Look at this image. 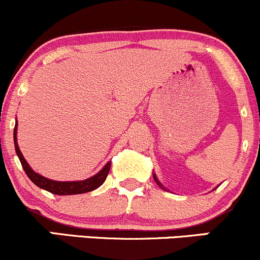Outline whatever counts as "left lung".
Instances as JSON below:
<instances>
[{"mask_svg":"<svg viewBox=\"0 0 260 260\" xmlns=\"http://www.w3.org/2000/svg\"><path fill=\"white\" fill-rule=\"evenodd\" d=\"M152 174H153V179H154V182H156V183H157V185H158V186H159V188H162V189H163V190H166V188H165V186H163V185L161 184V182H159V180H158V179H157L156 174H154V173H152ZM216 188H217V186H216ZM166 191H167V190H166Z\"/></svg>","mask_w":260,"mask_h":260,"instance_id":"left-lung-1","label":"left lung"}]
</instances>
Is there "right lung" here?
<instances>
[{
    "mask_svg": "<svg viewBox=\"0 0 260 260\" xmlns=\"http://www.w3.org/2000/svg\"><path fill=\"white\" fill-rule=\"evenodd\" d=\"M17 129H18V122L16 121L13 130V140H14V148H16V153L18 156L20 163H22V167L24 169V172L27 173V176L31 182L34 183L37 186L44 189L46 191H50L52 194L56 195H75V194H83L88 193V191L94 190L104 183V180L107 179L108 173H109L110 166L112 162H108L97 174L91 178H87L84 180H76V182H59V180H52L49 178H45L42 174L37 173L31 169L30 166L28 165V162L25 161L24 156L19 150L18 141H17Z\"/></svg>",
    "mask_w": 260,
    "mask_h": 260,
    "instance_id": "add662e5",
    "label": "right lung"
}]
</instances>
